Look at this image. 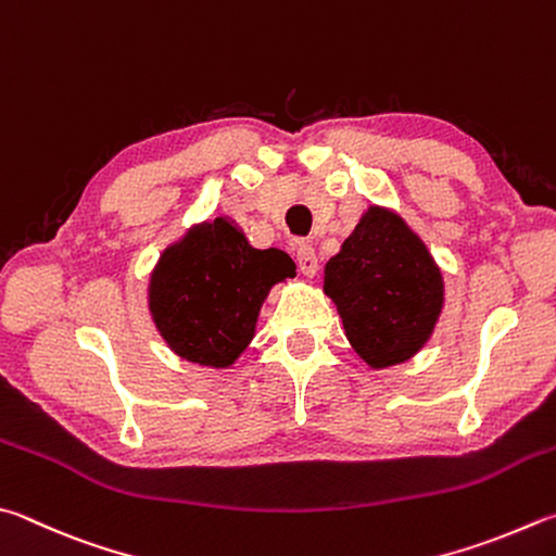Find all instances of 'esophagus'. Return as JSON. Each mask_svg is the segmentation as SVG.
<instances>
[{"instance_id": "obj_1", "label": "esophagus", "mask_w": 556, "mask_h": 556, "mask_svg": "<svg viewBox=\"0 0 556 556\" xmlns=\"http://www.w3.org/2000/svg\"><path fill=\"white\" fill-rule=\"evenodd\" d=\"M296 262H299V269L304 271L306 277H316L318 271V257H316V250H313L311 245L301 243L296 248Z\"/></svg>"}]
</instances>
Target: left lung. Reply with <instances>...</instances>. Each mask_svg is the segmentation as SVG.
<instances>
[{"mask_svg":"<svg viewBox=\"0 0 556 556\" xmlns=\"http://www.w3.org/2000/svg\"><path fill=\"white\" fill-rule=\"evenodd\" d=\"M326 294L345 336L369 367L410 359L442 311V275L401 216L369 206L326 265Z\"/></svg>","mask_w":556,"mask_h":556,"instance_id":"8db88e82","label":"left lung"}]
</instances>
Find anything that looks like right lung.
<instances>
[{
	"mask_svg": "<svg viewBox=\"0 0 556 556\" xmlns=\"http://www.w3.org/2000/svg\"><path fill=\"white\" fill-rule=\"evenodd\" d=\"M277 248L255 250L233 220H206L169 245L150 277V313L169 350L204 367H230L255 336L262 301L294 277Z\"/></svg>",
	"mask_w": 556,
	"mask_h": 556,
	"instance_id": "1",
	"label": "right lung"
}]
</instances>
